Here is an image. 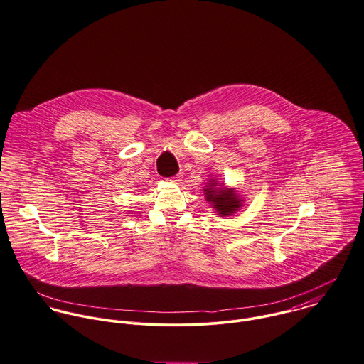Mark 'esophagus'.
<instances>
[{"label":"esophagus","mask_w":364,"mask_h":364,"mask_svg":"<svg viewBox=\"0 0 364 364\" xmlns=\"http://www.w3.org/2000/svg\"><path fill=\"white\" fill-rule=\"evenodd\" d=\"M168 181L171 182V183H179L181 181H182V178H181V175H175V176H172V178H168Z\"/></svg>","instance_id":"34e87169"}]
</instances>
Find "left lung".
<instances>
[{"label": "left lung", "instance_id": "8db88e82", "mask_svg": "<svg viewBox=\"0 0 364 364\" xmlns=\"http://www.w3.org/2000/svg\"><path fill=\"white\" fill-rule=\"evenodd\" d=\"M223 185L218 186L215 179H211L204 189V195L205 200L213 205L220 217H230L243 205V200L236 193L235 189L224 188Z\"/></svg>", "mask_w": 364, "mask_h": 364}]
</instances>
